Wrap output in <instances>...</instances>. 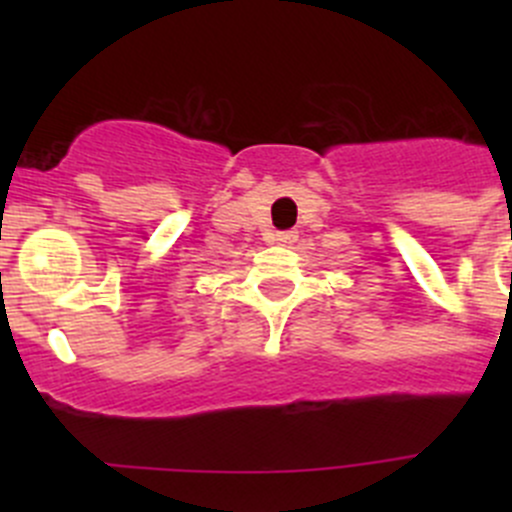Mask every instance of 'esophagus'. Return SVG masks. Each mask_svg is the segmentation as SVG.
<instances>
[{"label":"esophagus","mask_w":512,"mask_h":512,"mask_svg":"<svg viewBox=\"0 0 512 512\" xmlns=\"http://www.w3.org/2000/svg\"><path fill=\"white\" fill-rule=\"evenodd\" d=\"M294 240H297V232L294 230L277 232V242H280V245H289V242H294Z\"/></svg>","instance_id":"esophagus-1"}]
</instances>
